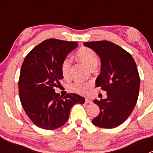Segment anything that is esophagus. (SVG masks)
Masks as SVG:
<instances>
[{
  "instance_id": "obj_1",
  "label": "esophagus",
  "mask_w": 153,
  "mask_h": 153,
  "mask_svg": "<svg viewBox=\"0 0 153 153\" xmlns=\"http://www.w3.org/2000/svg\"><path fill=\"white\" fill-rule=\"evenodd\" d=\"M85 102H86V103H91L92 100H90V99H85Z\"/></svg>"
}]
</instances>
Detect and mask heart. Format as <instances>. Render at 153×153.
<instances>
[{
	"label": "heart",
	"instance_id": "b5f03b06",
	"mask_svg": "<svg viewBox=\"0 0 153 153\" xmlns=\"http://www.w3.org/2000/svg\"><path fill=\"white\" fill-rule=\"evenodd\" d=\"M76 56L79 61L88 66L91 69L95 68L98 63V56L97 53L88 47H81L76 53ZM61 72L64 78L70 77L71 73V60L69 58H66L62 63ZM90 86V83L76 82L71 85V89L79 94H86L87 90Z\"/></svg>",
	"mask_w": 153,
	"mask_h": 153
}]
</instances>
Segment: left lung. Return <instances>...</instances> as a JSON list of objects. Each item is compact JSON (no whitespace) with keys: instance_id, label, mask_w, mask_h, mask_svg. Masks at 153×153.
Segmentation results:
<instances>
[{"instance_id":"8db88e82","label":"left lung","mask_w":153,"mask_h":153,"mask_svg":"<svg viewBox=\"0 0 153 153\" xmlns=\"http://www.w3.org/2000/svg\"><path fill=\"white\" fill-rule=\"evenodd\" d=\"M84 46L100 58L101 71L96 86L107 93L106 99L93 101L100 113L92 123L100 128H115L125 122L137 102L140 79L136 64L129 53L112 42H85Z\"/></svg>"}]
</instances>
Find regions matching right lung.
<instances>
[{"instance_id": "1", "label": "right lung", "mask_w": 153, "mask_h": 153, "mask_svg": "<svg viewBox=\"0 0 153 153\" xmlns=\"http://www.w3.org/2000/svg\"><path fill=\"white\" fill-rule=\"evenodd\" d=\"M74 41L48 39L31 50L21 66L19 95L30 120L44 129L60 128L69 119L70 109L85 99L76 93L63 98L55 93L63 78L61 65L68 53L77 47Z\"/></svg>"}]
</instances>
